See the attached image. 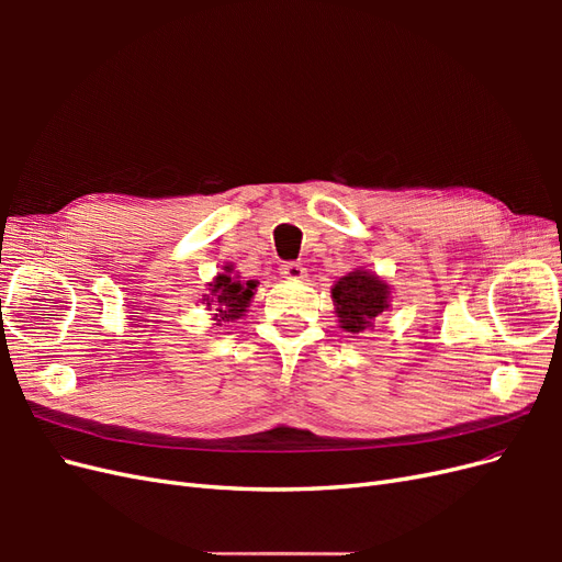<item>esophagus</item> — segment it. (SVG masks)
Here are the masks:
<instances>
[{"label":"esophagus","instance_id":"34e87169","mask_svg":"<svg viewBox=\"0 0 562 562\" xmlns=\"http://www.w3.org/2000/svg\"><path fill=\"white\" fill-rule=\"evenodd\" d=\"M281 277L285 281H304L307 279V269L297 262H285V265H281Z\"/></svg>","mask_w":562,"mask_h":562}]
</instances>
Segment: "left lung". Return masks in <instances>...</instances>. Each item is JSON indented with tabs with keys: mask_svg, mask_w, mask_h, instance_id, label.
<instances>
[{
	"mask_svg": "<svg viewBox=\"0 0 562 562\" xmlns=\"http://www.w3.org/2000/svg\"><path fill=\"white\" fill-rule=\"evenodd\" d=\"M333 307L339 328L359 335L372 330L382 312L389 310L391 288L375 271L356 267L347 277H339L330 288Z\"/></svg>",
	"mask_w": 562,
	"mask_h": 562,
	"instance_id": "left-lung-1",
	"label": "left lung"
}]
</instances>
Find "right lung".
Instances as JSON below:
<instances>
[{"label": "right lung", "instance_id": "1", "mask_svg": "<svg viewBox=\"0 0 562 562\" xmlns=\"http://www.w3.org/2000/svg\"><path fill=\"white\" fill-rule=\"evenodd\" d=\"M255 288H258V281H244L239 271L234 274V267L225 265L223 274H217L209 283V293H203L201 304L209 312H213L215 326H223V323L239 321L241 316H246Z\"/></svg>", "mask_w": 562, "mask_h": 562}]
</instances>
